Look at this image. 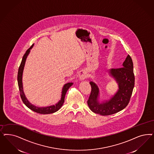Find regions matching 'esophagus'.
Listing matches in <instances>:
<instances>
[{"label": "esophagus", "instance_id": "esophagus-1", "mask_svg": "<svg viewBox=\"0 0 154 154\" xmlns=\"http://www.w3.org/2000/svg\"><path fill=\"white\" fill-rule=\"evenodd\" d=\"M87 77V75L84 71H81L79 73V78L81 80L85 79Z\"/></svg>", "mask_w": 154, "mask_h": 154}]
</instances>
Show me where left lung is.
Returning <instances> with one entry per match:
<instances>
[{"mask_svg":"<svg viewBox=\"0 0 154 154\" xmlns=\"http://www.w3.org/2000/svg\"><path fill=\"white\" fill-rule=\"evenodd\" d=\"M109 74L116 80L119 89L108 101L100 103L98 100L99 88L94 82L89 83L91 92L87 104L93 112L102 116L116 113L124 109L129 104L135 83L133 63L131 57L129 55L127 56L122 67L112 69L109 70Z\"/></svg>","mask_w":154,"mask_h":154,"instance_id":"obj_1","label":"left lung"}]
</instances>
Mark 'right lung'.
I'll return each instance as SVG.
<instances>
[{"label":"right lung","mask_w":154,"mask_h":154,"mask_svg":"<svg viewBox=\"0 0 154 154\" xmlns=\"http://www.w3.org/2000/svg\"><path fill=\"white\" fill-rule=\"evenodd\" d=\"M34 44L32 45L25 52V54L24 55L23 59L21 60V62L20 63L19 70H18V74H17V82H18V85H19V91H20V96L22 101H23L24 104L30 109L34 111L36 113H40L42 114H50V113H53L55 112L58 111L59 109L62 107V106L63 104L64 101H65V97L66 94L69 89V87L72 85V83H67L63 86L62 91V97L60 101L55 105H51L50 106H47V107H37L35 106V105L30 104L28 100L26 99L25 97V94L23 91V83H22V76H23V69L25 65V60L27 58V56L29 53L30 49L32 48Z\"/></svg>","instance_id":"obj_1"}]
</instances>
